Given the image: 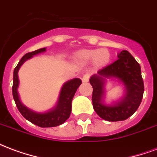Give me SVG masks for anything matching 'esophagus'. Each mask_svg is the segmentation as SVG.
<instances>
[{"mask_svg": "<svg viewBox=\"0 0 157 157\" xmlns=\"http://www.w3.org/2000/svg\"><path fill=\"white\" fill-rule=\"evenodd\" d=\"M82 82H84V83L87 82L89 81V75H87V74L84 75L83 76H82Z\"/></svg>", "mask_w": 157, "mask_h": 157, "instance_id": "esophagus-1", "label": "esophagus"}]
</instances>
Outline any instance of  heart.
<instances>
[{
  "label": "heart",
  "instance_id": "obj_1",
  "mask_svg": "<svg viewBox=\"0 0 157 157\" xmlns=\"http://www.w3.org/2000/svg\"><path fill=\"white\" fill-rule=\"evenodd\" d=\"M75 59L82 63H88L93 60V63L98 66L105 65L110 59V54L105 48L99 50L83 49L76 53Z\"/></svg>",
  "mask_w": 157,
  "mask_h": 157
}]
</instances>
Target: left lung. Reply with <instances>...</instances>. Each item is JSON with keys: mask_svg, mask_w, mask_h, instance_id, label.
<instances>
[{"mask_svg": "<svg viewBox=\"0 0 157 157\" xmlns=\"http://www.w3.org/2000/svg\"><path fill=\"white\" fill-rule=\"evenodd\" d=\"M108 78L124 85L125 94L117 101L105 102V85ZM92 86V104L95 112L107 121L125 120L138 109L144 93L140 65L127 50L118 54V59L90 78Z\"/></svg>", "mask_w": 157, "mask_h": 157, "instance_id": "1", "label": "left lung"}]
</instances>
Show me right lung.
I'll return each mask as SVG.
<instances>
[{
    "mask_svg": "<svg viewBox=\"0 0 157 157\" xmlns=\"http://www.w3.org/2000/svg\"><path fill=\"white\" fill-rule=\"evenodd\" d=\"M46 51V48H39L38 50L28 53L21 59V60L14 69L13 72V86H12V95L16 102V105L24 118L33 124L38 125L42 128L55 127L62 124L69 118L71 112V102L76 90L82 84L80 78H74L65 82L62 86L58 101L54 108L45 112H37L25 106L21 101L17 89L19 86L18 71L22 64L34 55H39Z\"/></svg>",
    "mask_w": 157,
    "mask_h": 157,
    "instance_id": "obj_1",
    "label": "right lung"
}]
</instances>
